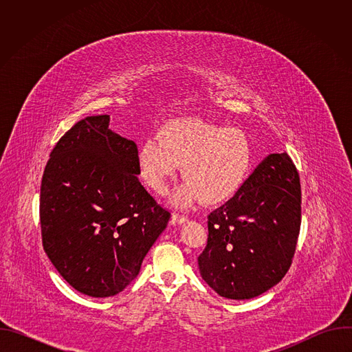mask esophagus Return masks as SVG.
<instances>
[{"mask_svg":"<svg viewBox=\"0 0 352 352\" xmlns=\"http://www.w3.org/2000/svg\"><path fill=\"white\" fill-rule=\"evenodd\" d=\"M185 221H188V217L184 214H178V213H173V223L175 224H184Z\"/></svg>","mask_w":352,"mask_h":352,"instance_id":"1","label":"esophagus"}]
</instances>
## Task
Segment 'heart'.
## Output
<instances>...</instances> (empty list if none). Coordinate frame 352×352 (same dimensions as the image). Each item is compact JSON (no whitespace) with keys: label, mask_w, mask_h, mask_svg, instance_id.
<instances>
[{"label":"heart","mask_w":352,"mask_h":352,"mask_svg":"<svg viewBox=\"0 0 352 352\" xmlns=\"http://www.w3.org/2000/svg\"><path fill=\"white\" fill-rule=\"evenodd\" d=\"M252 164V148L246 135L200 118H178L159 128L138 150L140 177L156 193L164 195L179 167L186 181L171 197L186 208L202 199L219 205L243 185Z\"/></svg>","instance_id":"b5f03b06"}]
</instances>
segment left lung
<instances>
[{
  "instance_id": "1",
  "label": "left lung",
  "mask_w": 352,
  "mask_h": 352,
  "mask_svg": "<svg viewBox=\"0 0 352 352\" xmlns=\"http://www.w3.org/2000/svg\"><path fill=\"white\" fill-rule=\"evenodd\" d=\"M208 220V245L197 265L219 295L250 299L280 283L300 228V184L289 156L265 157Z\"/></svg>"
}]
</instances>
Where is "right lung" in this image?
Instances as JSON below:
<instances>
[{"label": "right lung", "mask_w": 352, "mask_h": 352, "mask_svg": "<svg viewBox=\"0 0 352 352\" xmlns=\"http://www.w3.org/2000/svg\"><path fill=\"white\" fill-rule=\"evenodd\" d=\"M110 116L87 117L56 144L40 188L43 246L76 291L121 292L166 230L170 213L138 179V146L109 128Z\"/></svg>", "instance_id": "right-lung-1"}]
</instances>
